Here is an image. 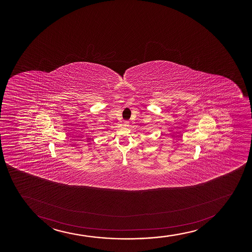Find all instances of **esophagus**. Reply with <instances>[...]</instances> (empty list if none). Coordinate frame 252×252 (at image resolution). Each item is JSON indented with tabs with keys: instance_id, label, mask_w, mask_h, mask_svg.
<instances>
[{
	"instance_id": "34e87169",
	"label": "esophagus",
	"mask_w": 252,
	"mask_h": 252,
	"mask_svg": "<svg viewBox=\"0 0 252 252\" xmlns=\"http://www.w3.org/2000/svg\"><path fill=\"white\" fill-rule=\"evenodd\" d=\"M123 125H124V127H128V126H129V122L125 121Z\"/></svg>"
}]
</instances>
